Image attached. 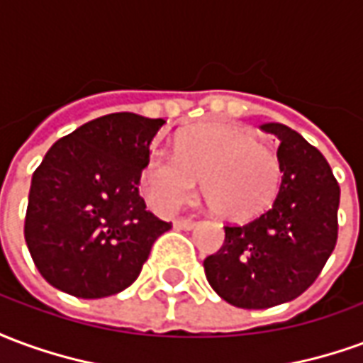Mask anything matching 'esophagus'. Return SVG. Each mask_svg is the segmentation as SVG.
Here are the masks:
<instances>
[{
	"mask_svg": "<svg viewBox=\"0 0 363 363\" xmlns=\"http://www.w3.org/2000/svg\"><path fill=\"white\" fill-rule=\"evenodd\" d=\"M173 225L177 229H184V231H189V229H192L194 225H196V221L194 220H174Z\"/></svg>",
	"mask_w": 363,
	"mask_h": 363,
	"instance_id": "obj_1",
	"label": "esophagus"
}]
</instances>
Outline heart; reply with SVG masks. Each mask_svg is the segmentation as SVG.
<instances>
[{
	"mask_svg": "<svg viewBox=\"0 0 363 363\" xmlns=\"http://www.w3.org/2000/svg\"><path fill=\"white\" fill-rule=\"evenodd\" d=\"M220 218L251 221L272 206L280 190L278 155L245 130L204 124L186 130L177 142V153L151 151L143 169V186L151 204L174 212L196 194Z\"/></svg>",
	"mask_w": 363,
	"mask_h": 363,
	"instance_id": "heart-1",
	"label": "heart"
}]
</instances>
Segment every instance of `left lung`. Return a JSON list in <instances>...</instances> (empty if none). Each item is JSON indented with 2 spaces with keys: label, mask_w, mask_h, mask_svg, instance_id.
Here are the masks:
<instances>
[{
  "label": "left lung",
  "mask_w": 363,
  "mask_h": 363,
  "mask_svg": "<svg viewBox=\"0 0 363 363\" xmlns=\"http://www.w3.org/2000/svg\"><path fill=\"white\" fill-rule=\"evenodd\" d=\"M280 140V190L245 225H225V241L204 260L206 278L228 303L267 309L301 296L317 280L338 237L340 186L327 159L296 130L268 122Z\"/></svg>",
  "instance_id": "left-lung-1"
}]
</instances>
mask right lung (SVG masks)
<instances>
[{
    "label": "right lung",
    "mask_w": 363,
    "mask_h": 363,
    "mask_svg": "<svg viewBox=\"0 0 363 363\" xmlns=\"http://www.w3.org/2000/svg\"><path fill=\"white\" fill-rule=\"evenodd\" d=\"M163 118L114 112L60 138L30 181L25 241L54 288L83 299L126 289L171 229L145 210L140 179Z\"/></svg>",
    "instance_id": "obj_1"
}]
</instances>
